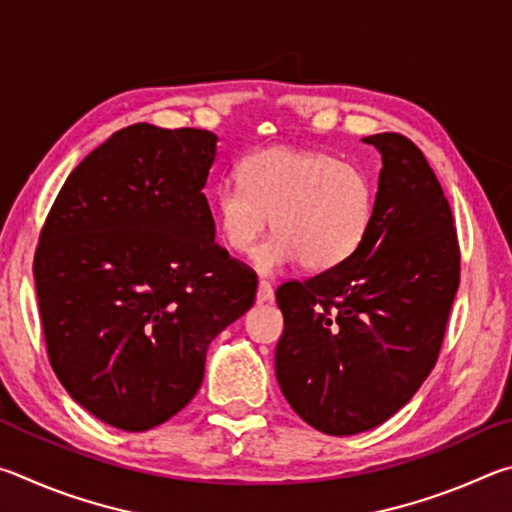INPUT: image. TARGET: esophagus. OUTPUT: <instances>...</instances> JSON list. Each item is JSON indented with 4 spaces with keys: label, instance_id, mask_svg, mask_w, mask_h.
Segmentation results:
<instances>
[{
    "label": "esophagus",
    "instance_id": "34e87169",
    "mask_svg": "<svg viewBox=\"0 0 512 512\" xmlns=\"http://www.w3.org/2000/svg\"><path fill=\"white\" fill-rule=\"evenodd\" d=\"M257 302H259V305H264V302H273L271 282L259 280V284H257Z\"/></svg>",
    "mask_w": 512,
    "mask_h": 512
}]
</instances>
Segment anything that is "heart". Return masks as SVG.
<instances>
[{
  "mask_svg": "<svg viewBox=\"0 0 512 512\" xmlns=\"http://www.w3.org/2000/svg\"><path fill=\"white\" fill-rule=\"evenodd\" d=\"M241 183L214 189L212 210L221 241L248 253L268 221L275 235L255 250L259 271L291 262L307 271L343 264L368 235L375 189L357 164L318 151L271 146L241 162Z\"/></svg>",
  "mask_w": 512,
  "mask_h": 512,
  "instance_id": "heart-1",
  "label": "heart"
}]
</instances>
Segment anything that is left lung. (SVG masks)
Segmentation results:
<instances>
[{"label": "left lung", "instance_id": "1", "mask_svg": "<svg viewBox=\"0 0 512 512\" xmlns=\"http://www.w3.org/2000/svg\"><path fill=\"white\" fill-rule=\"evenodd\" d=\"M363 142L384 162L368 235L343 264L275 291L277 384L329 436L368 431L411 400L436 366L461 280L454 216L424 153L400 133Z\"/></svg>", "mask_w": 512, "mask_h": 512}]
</instances>
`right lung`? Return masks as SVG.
<instances>
[{"label":"right lung","mask_w":512,"mask_h":512,"mask_svg":"<svg viewBox=\"0 0 512 512\" xmlns=\"http://www.w3.org/2000/svg\"><path fill=\"white\" fill-rule=\"evenodd\" d=\"M216 135L133 124L76 167L40 230L47 357L94 418L146 431L201 388L212 339L253 307L257 273L214 241Z\"/></svg>","instance_id":"add662e5"}]
</instances>
